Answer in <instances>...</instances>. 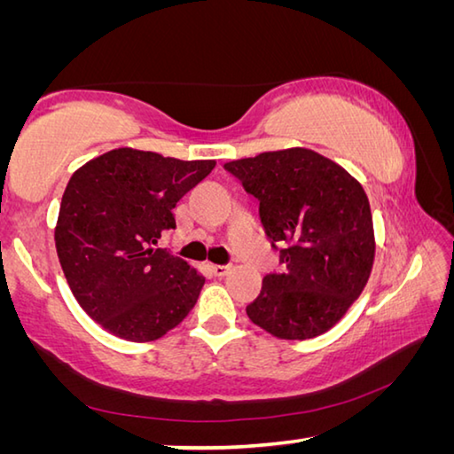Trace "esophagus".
Wrapping results in <instances>:
<instances>
[{
	"instance_id": "1",
	"label": "esophagus",
	"mask_w": 454,
	"mask_h": 454,
	"mask_svg": "<svg viewBox=\"0 0 454 454\" xmlns=\"http://www.w3.org/2000/svg\"><path fill=\"white\" fill-rule=\"evenodd\" d=\"M210 270H212L214 276H220V278H222V276H226L230 270H232V266H230V264H212Z\"/></svg>"
}]
</instances>
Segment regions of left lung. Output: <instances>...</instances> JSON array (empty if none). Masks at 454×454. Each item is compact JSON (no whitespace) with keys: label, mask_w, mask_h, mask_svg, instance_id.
<instances>
[{"label":"left lung","mask_w":454,"mask_h":454,"mask_svg":"<svg viewBox=\"0 0 454 454\" xmlns=\"http://www.w3.org/2000/svg\"><path fill=\"white\" fill-rule=\"evenodd\" d=\"M260 202V222L282 272L264 276L248 318L278 338L333 328L364 290L374 262L371 204L352 176L306 148L224 164Z\"/></svg>","instance_id":"8db88e82"}]
</instances>
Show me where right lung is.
<instances>
[{
  "label": "right lung",
  "instance_id": "obj_1",
  "mask_svg": "<svg viewBox=\"0 0 454 454\" xmlns=\"http://www.w3.org/2000/svg\"><path fill=\"white\" fill-rule=\"evenodd\" d=\"M214 166V160L184 162L118 148L90 160L67 182L58 258L75 301L107 333L150 342L194 309L206 278L156 244L176 228L180 198Z\"/></svg>",
  "mask_w": 454,
  "mask_h": 454
}]
</instances>
